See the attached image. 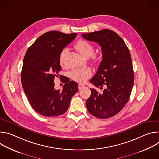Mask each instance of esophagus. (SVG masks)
I'll return each mask as SVG.
<instances>
[{
  "instance_id": "34e87169",
  "label": "esophagus",
  "mask_w": 159,
  "mask_h": 159,
  "mask_svg": "<svg viewBox=\"0 0 159 159\" xmlns=\"http://www.w3.org/2000/svg\"><path fill=\"white\" fill-rule=\"evenodd\" d=\"M84 87H85V85L84 84H79V90H81L82 89H83Z\"/></svg>"
}]
</instances>
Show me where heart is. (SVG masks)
Wrapping results in <instances>:
<instances>
[{"instance_id":"1","label":"heart","mask_w":159,"mask_h":159,"mask_svg":"<svg viewBox=\"0 0 159 159\" xmlns=\"http://www.w3.org/2000/svg\"><path fill=\"white\" fill-rule=\"evenodd\" d=\"M75 48L77 51L83 57L89 58L91 57L94 53V47L93 45L85 40H79L75 44ZM68 53V49L64 48L60 54V63L62 65L63 64L64 58ZM95 61H99V58H94ZM92 75V71L88 68L85 69H74L70 72V77L74 80L78 82H85Z\"/></svg>"}]
</instances>
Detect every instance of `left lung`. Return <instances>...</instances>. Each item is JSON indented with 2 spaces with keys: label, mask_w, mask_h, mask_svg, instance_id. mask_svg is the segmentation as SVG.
Wrapping results in <instances>:
<instances>
[{
  "label": "left lung",
  "mask_w": 159,
  "mask_h": 159,
  "mask_svg": "<svg viewBox=\"0 0 159 159\" xmlns=\"http://www.w3.org/2000/svg\"><path fill=\"white\" fill-rule=\"evenodd\" d=\"M82 37L98 43L101 47L102 60L90 82L102 88V94L90 89V96L86 101L90 114L107 119L121 111L128 102L134 84L131 57L123 39L115 31L105 29L83 33Z\"/></svg>",
  "instance_id": "obj_1"
}]
</instances>
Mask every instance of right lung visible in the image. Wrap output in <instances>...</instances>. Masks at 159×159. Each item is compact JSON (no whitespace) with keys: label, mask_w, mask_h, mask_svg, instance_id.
Listing matches in <instances>:
<instances>
[{"label":"right lung","mask_w":159,"mask_h":159,"mask_svg":"<svg viewBox=\"0 0 159 159\" xmlns=\"http://www.w3.org/2000/svg\"><path fill=\"white\" fill-rule=\"evenodd\" d=\"M77 35L48 31L39 36L26 53L21 83L30 104L40 115L53 117L63 115L78 91L77 83L69 79H63L62 90L54 87V79L60 76L58 72L61 69L60 54Z\"/></svg>","instance_id":"obj_1"}]
</instances>
